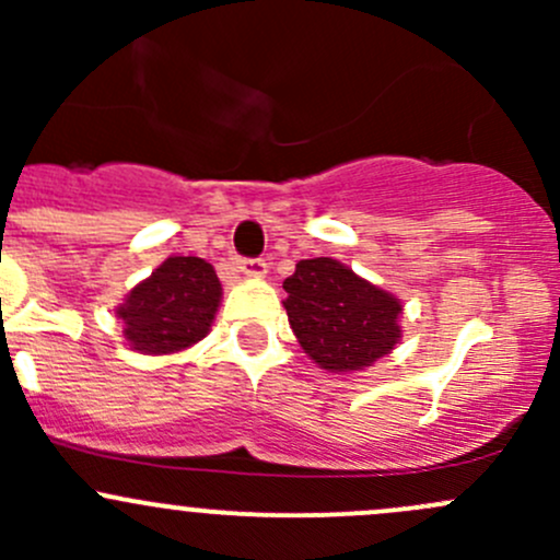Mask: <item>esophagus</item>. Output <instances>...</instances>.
I'll return each mask as SVG.
<instances>
[{
  "label": "esophagus",
  "instance_id": "esophagus-1",
  "mask_svg": "<svg viewBox=\"0 0 560 560\" xmlns=\"http://www.w3.org/2000/svg\"><path fill=\"white\" fill-rule=\"evenodd\" d=\"M235 268L246 276H265L268 270V262L262 257H238L235 259Z\"/></svg>",
  "mask_w": 560,
  "mask_h": 560
}]
</instances>
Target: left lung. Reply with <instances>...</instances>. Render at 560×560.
Masks as SVG:
<instances>
[{
  "instance_id": "8db88e82",
  "label": "left lung",
  "mask_w": 560,
  "mask_h": 560,
  "mask_svg": "<svg viewBox=\"0 0 560 560\" xmlns=\"http://www.w3.org/2000/svg\"><path fill=\"white\" fill-rule=\"evenodd\" d=\"M284 290L298 341L314 363L332 374L365 369L398 343V298L336 259H301Z\"/></svg>"
}]
</instances>
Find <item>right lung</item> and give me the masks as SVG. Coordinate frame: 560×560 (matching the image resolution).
<instances>
[{
  "label": "right lung",
  "mask_w": 560,
  "mask_h": 560,
  "mask_svg": "<svg viewBox=\"0 0 560 560\" xmlns=\"http://www.w3.org/2000/svg\"><path fill=\"white\" fill-rule=\"evenodd\" d=\"M222 284L211 262L200 257H171L118 306L124 336L132 349L167 354L191 347L211 330Z\"/></svg>",
  "instance_id": "right-lung-1"
}]
</instances>
